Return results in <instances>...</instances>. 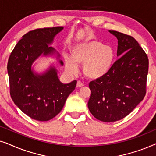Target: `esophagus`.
<instances>
[{
	"label": "esophagus",
	"instance_id": "34e87169",
	"mask_svg": "<svg viewBox=\"0 0 156 156\" xmlns=\"http://www.w3.org/2000/svg\"><path fill=\"white\" fill-rule=\"evenodd\" d=\"M84 86V84L82 82H81L80 81H78L77 83H76V87H82Z\"/></svg>",
	"mask_w": 156,
	"mask_h": 156
}]
</instances>
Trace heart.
<instances>
[{"label": "heart", "mask_w": 156, "mask_h": 156, "mask_svg": "<svg viewBox=\"0 0 156 156\" xmlns=\"http://www.w3.org/2000/svg\"><path fill=\"white\" fill-rule=\"evenodd\" d=\"M71 55L72 57H65L66 68L75 72L77 65H83L84 75L92 80L105 76L112 68L114 58L112 48L97 40L76 44L72 48Z\"/></svg>", "instance_id": "1"}]
</instances>
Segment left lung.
I'll return each mask as SVG.
<instances>
[{
  "label": "left lung",
  "mask_w": 156,
  "mask_h": 156,
  "mask_svg": "<svg viewBox=\"0 0 156 156\" xmlns=\"http://www.w3.org/2000/svg\"><path fill=\"white\" fill-rule=\"evenodd\" d=\"M118 39L117 56L109 72L89 83L88 108L104 122H114L128 116L146 94L148 58L131 35L109 30Z\"/></svg>",
  "instance_id": "left-lung-1"
}]
</instances>
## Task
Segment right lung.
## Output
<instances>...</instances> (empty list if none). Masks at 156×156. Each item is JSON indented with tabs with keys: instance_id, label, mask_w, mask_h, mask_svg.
Wrapping results in <instances>:
<instances>
[{
	"instance_id": "right-lung-1",
	"label": "right lung",
	"mask_w": 156,
	"mask_h": 156,
	"mask_svg": "<svg viewBox=\"0 0 156 156\" xmlns=\"http://www.w3.org/2000/svg\"><path fill=\"white\" fill-rule=\"evenodd\" d=\"M62 29L58 26L29 31L16 44L8 59L10 97L23 113L35 120L46 121L56 116L76 87V80L69 84L60 82L55 68L42 76L31 70L32 64L40 55L54 51L48 44Z\"/></svg>"
}]
</instances>
